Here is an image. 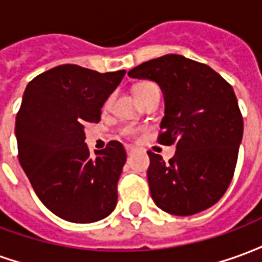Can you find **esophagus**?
I'll list each match as a JSON object with an SVG mask.
<instances>
[{
    "label": "esophagus",
    "instance_id": "obj_1",
    "mask_svg": "<svg viewBox=\"0 0 262 262\" xmlns=\"http://www.w3.org/2000/svg\"><path fill=\"white\" fill-rule=\"evenodd\" d=\"M126 153H127V156H130L132 153H133V151H135V150H136V148L133 147V146H126Z\"/></svg>",
    "mask_w": 262,
    "mask_h": 262
}]
</instances>
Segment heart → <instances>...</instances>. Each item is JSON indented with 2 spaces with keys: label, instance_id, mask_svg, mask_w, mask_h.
<instances>
[{
  "label": "heart",
  "instance_id": "heart-1",
  "mask_svg": "<svg viewBox=\"0 0 262 262\" xmlns=\"http://www.w3.org/2000/svg\"><path fill=\"white\" fill-rule=\"evenodd\" d=\"M151 88H157V86L154 85L153 82H140L139 85H136V88H135V94L137 95H140V94H143V92L148 91V90H151ZM109 105V99L105 102V106H108ZM137 129L136 127H133V126H126L125 129L122 130V133L125 135V136H135L136 135Z\"/></svg>",
  "mask_w": 262,
  "mask_h": 262
}]
</instances>
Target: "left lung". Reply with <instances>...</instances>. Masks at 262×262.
I'll return each instance as SVG.
<instances>
[{"label": "left lung", "instance_id": "1", "mask_svg": "<svg viewBox=\"0 0 262 262\" xmlns=\"http://www.w3.org/2000/svg\"><path fill=\"white\" fill-rule=\"evenodd\" d=\"M127 74L159 84L165 103L159 143L177 144L168 163L148 151L154 203L177 216L213 206L230 185L243 139V116L231 85L209 66L180 54L148 60Z\"/></svg>", "mask_w": 262, "mask_h": 262}]
</instances>
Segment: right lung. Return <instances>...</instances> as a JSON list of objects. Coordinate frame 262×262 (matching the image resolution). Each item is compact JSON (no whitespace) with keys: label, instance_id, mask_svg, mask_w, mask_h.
Segmentation results:
<instances>
[{"label":"right lung","instance_id":"right-lung-1","mask_svg":"<svg viewBox=\"0 0 262 262\" xmlns=\"http://www.w3.org/2000/svg\"><path fill=\"white\" fill-rule=\"evenodd\" d=\"M125 74L63 64L35 77L24 92L15 122L20 167L43 205L67 222H98L116 206L125 148L112 140L91 156L84 126L99 122Z\"/></svg>","mask_w":262,"mask_h":262}]
</instances>
